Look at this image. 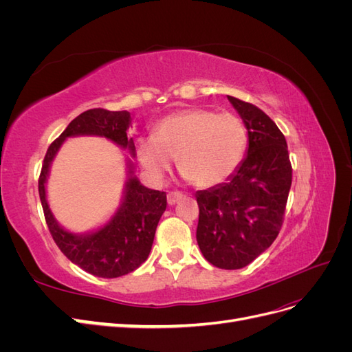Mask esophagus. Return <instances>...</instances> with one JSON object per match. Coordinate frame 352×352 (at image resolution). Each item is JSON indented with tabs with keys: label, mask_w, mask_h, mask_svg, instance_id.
<instances>
[{
	"label": "esophagus",
	"mask_w": 352,
	"mask_h": 352,
	"mask_svg": "<svg viewBox=\"0 0 352 352\" xmlns=\"http://www.w3.org/2000/svg\"><path fill=\"white\" fill-rule=\"evenodd\" d=\"M182 194L177 192V190H172V192L167 194V202L168 206H175L179 199H182Z\"/></svg>",
	"instance_id": "obj_1"
}]
</instances>
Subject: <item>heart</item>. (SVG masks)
Segmentation results:
<instances>
[{"label":"heart","mask_w":352,"mask_h":352,"mask_svg":"<svg viewBox=\"0 0 352 352\" xmlns=\"http://www.w3.org/2000/svg\"><path fill=\"white\" fill-rule=\"evenodd\" d=\"M247 127L238 116L208 109L170 114L155 126L154 136H142L136 155L153 177H163L177 158L188 182L207 188L228 179L247 151Z\"/></svg>","instance_id":"b5f03b06"}]
</instances>
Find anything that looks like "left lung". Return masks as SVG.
Masks as SVG:
<instances>
[{"mask_svg":"<svg viewBox=\"0 0 352 352\" xmlns=\"http://www.w3.org/2000/svg\"><path fill=\"white\" fill-rule=\"evenodd\" d=\"M248 131V151L225 184L198 190L197 242L219 269L248 265L278 238L292 184L283 133L254 104L228 95Z\"/></svg>","mask_w":352,"mask_h":352,"instance_id":"left-lung-1","label":"left lung"}]
</instances>
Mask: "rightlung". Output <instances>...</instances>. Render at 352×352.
<instances>
[{"mask_svg": "<svg viewBox=\"0 0 352 352\" xmlns=\"http://www.w3.org/2000/svg\"><path fill=\"white\" fill-rule=\"evenodd\" d=\"M129 126V111L92 109L79 114L50 145L39 175V198L52 239L72 263L98 278H120L136 270L148 258L160 217L167 207L166 192L141 185L133 175L132 163L127 162L129 177L126 180L119 210L101 229L76 235L63 229L52 216L47 201L45 184L52 160L63 142L72 136L94 135L107 138L116 145L127 148L135 155L133 140H127Z\"/></svg>", "mask_w": 352, "mask_h": 352, "instance_id": "obj_1", "label": "right lung"}]
</instances>
